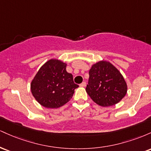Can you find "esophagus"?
<instances>
[{"label":"esophagus","mask_w":151,"mask_h":151,"mask_svg":"<svg viewBox=\"0 0 151 151\" xmlns=\"http://www.w3.org/2000/svg\"><path fill=\"white\" fill-rule=\"evenodd\" d=\"M86 85V83L85 82V81H83V82L81 83V84H79V86H81V87H85Z\"/></svg>","instance_id":"esophagus-1"}]
</instances>
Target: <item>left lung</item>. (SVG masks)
<instances>
[{"label":"left lung","instance_id":"obj_1","mask_svg":"<svg viewBox=\"0 0 151 151\" xmlns=\"http://www.w3.org/2000/svg\"><path fill=\"white\" fill-rule=\"evenodd\" d=\"M86 87L90 98L101 106H111L126 96L127 84L122 74L111 62L101 60L91 65Z\"/></svg>","mask_w":151,"mask_h":151}]
</instances>
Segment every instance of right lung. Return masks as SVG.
Returning a JSON list of instances; mask_svg holds the SVG:
<instances>
[{
	"instance_id": "add662e5",
	"label": "right lung",
	"mask_w": 151,
	"mask_h": 151,
	"mask_svg": "<svg viewBox=\"0 0 151 151\" xmlns=\"http://www.w3.org/2000/svg\"><path fill=\"white\" fill-rule=\"evenodd\" d=\"M67 64L58 59L47 61L31 81L30 89L36 101L42 106L57 109L72 99L74 89L73 76L66 70Z\"/></svg>"
}]
</instances>
